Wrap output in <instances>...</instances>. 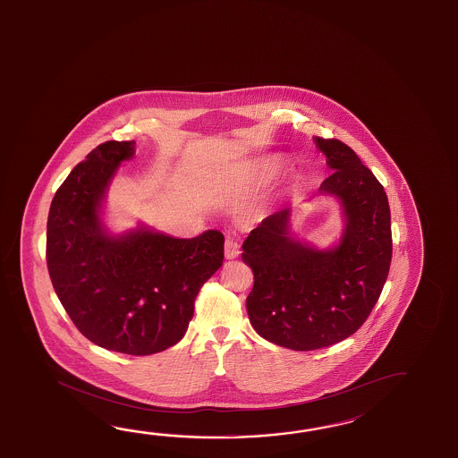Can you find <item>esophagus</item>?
I'll use <instances>...</instances> for the list:
<instances>
[{
	"label": "esophagus",
	"instance_id": "1",
	"mask_svg": "<svg viewBox=\"0 0 458 458\" xmlns=\"http://www.w3.org/2000/svg\"><path fill=\"white\" fill-rule=\"evenodd\" d=\"M225 253L227 260H233V259H237L241 255V245H239L235 239L229 237V239H225Z\"/></svg>",
	"mask_w": 458,
	"mask_h": 458
}]
</instances>
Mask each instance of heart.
Masks as SVG:
<instances>
[{
	"label": "heart",
	"instance_id": "1",
	"mask_svg": "<svg viewBox=\"0 0 458 458\" xmlns=\"http://www.w3.org/2000/svg\"><path fill=\"white\" fill-rule=\"evenodd\" d=\"M279 164V159H271V165H273V167H276V165H278Z\"/></svg>",
	"mask_w": 458,
	"mask_h": 458
}]
</instances>
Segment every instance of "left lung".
Segmentation results:
<instances>
[{"label": "left lung", "instance_id": "obj_1", "mask_svg": "<svg viewBox=\"0 0 458 458\" xmlns=\"http://www.w3.org/2000/svg\"><path fill=\"white\" fill-rule=\"evenodd\" d=\"M332 175L320 193L340 198L346 227L335 249L317 250L289 233L291 209L268 216L242 245L253 271L247 297L261 338L294 351L320 350L358 332L386 284L392 225L386 190L350 146L315 138Z\"/></svg>", "mask_w": 458, "mask_h": 458}]
</instances>
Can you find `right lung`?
Listing matches in <instances>:
<instances>
[{
    "mask_svg": "<svg viewBox=\"0 0 458 458\" xmlns=\"http://www.w3.org/2000/svg\"><path fill=\"white\" fill-rule=\"evenodd\" d=\"M135 141L92 149L56 190L47 221V267L76 328L94 344L148 356L177 344L189 328L201 286L221 268L219 231L174 239L148 229L114 237L100 201Z\"/></svg>",
    "mask_w": 458,
    "mask_h": 458,
    "instance_id": "obj_1",
    "label": "right lung"
}]
</instances>
